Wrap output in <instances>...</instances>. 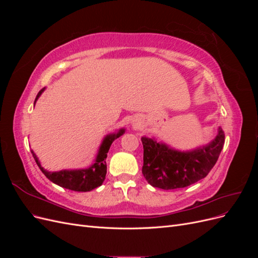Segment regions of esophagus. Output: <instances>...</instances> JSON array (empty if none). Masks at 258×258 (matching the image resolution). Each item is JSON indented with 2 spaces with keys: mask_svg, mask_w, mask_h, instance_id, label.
Returning a JSON list of instances; mask_svg holds the SVG:
<instances>
[{
  "mask_svg": "<svg viewBox=\"0 0 258 258\" xmlns=\"http://www.w3.org/2000/svg\"><path fill=\"white\" fill-rule=\"evenodd\" d=\"M137 124H138V123H136V122H135V123H134V126H137Z\"/></svg>",
  "mask_w": 258,
  "mask_h": 258,
  "instance_id": "esophagus-1",
  "label": "esophagus"
}]
</instances>
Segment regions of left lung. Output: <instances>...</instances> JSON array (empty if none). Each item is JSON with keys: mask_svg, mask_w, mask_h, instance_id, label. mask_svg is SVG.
<instances>
[{"mask_svg": "<svg viewBox=\"0 0 258 258\" xmlns=\"http://www.w3.org/2000/svg\"><path fill=\"white\" fill-rule=\"evenodd\" d=\"M142 173L148 184L161 189L183 188L205 178L223 150L225 135L218 127L215 138L190 151L175 150L156 138L142 137Z\"/></svg>", "mask_w": 258, "mask_h": 258, "instance_id": "obj_1", "label": "left lung"}]
</instances>
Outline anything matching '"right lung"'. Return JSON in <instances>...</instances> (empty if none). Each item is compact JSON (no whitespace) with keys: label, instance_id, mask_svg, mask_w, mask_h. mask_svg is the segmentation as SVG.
Here are the masks:
<instances>
[{"label":"right lung","instance_id":"1","mask_svg":"<svg viewBox=\"0 0 258 258\" xmlns=\"http://www.w3.org/2000/svg\"><path fill=\"white\" fill-rule=\"evenodd\" d=\"M44 90L45 88H43L42 90H40V92L37 93L34 101V105L36 103L37 99L40 98L42 93L44 92ZM124 131H126V129L120 128L119 130L112 132V134H108L103 138L102 143H101L98 150L96 159L93 161L92 165L89 166L88 168L69 169V170L64 169L61 171H52L51 172V171H47L42 167L40 160H38L36 154L33 151H31V153H32L33 158L37 163V166L40 167L42 172L52 183L70 190L90 191L102 185V183L104 182L105 175H106L105 159L107 157L108 150H110V147L115 140L124 134Z\"/></svg>","mask_w":258,"mask_h":258}]
</instances>
